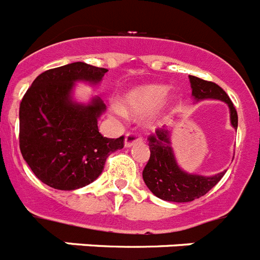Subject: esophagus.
Wrapping results in <instances>:
<instances>
[{
  "instance_id": "esophagus-1",
  "label": "esophagus",
  "mask_w": 260,
  "mask_h": 260,
  "mask_svg": "<svg viewBox=\"0 0 260 260\" xmlns=\"http://www.w3.org/2000/svg\"><path fill=\"white\" fill-rule=\"evenodd\" d=\"M142 142V137L137 133H127L125 137V147L128 148L134 146L135 143H141Z\"/></svg>"
}]
</instances>
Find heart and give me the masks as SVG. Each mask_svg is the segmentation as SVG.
Returning <instances> with one entry per match:
<instances>
[{
	"label": "heart",
	"mask_w": 260,
	"mask_h": 260,
	"mask_svg": "<svg viewBox=\"0 0 260 260\" xmlns=\"http://www.w3.org/2000/svg\"><path fill=\"white\" fill-rule=\"evenodd\" d=\"M168 93V86L161 84H147V85L137 86L130 92L126 93L123 97V106L114 105V112L118 114H123L125 112L132 113L133 115H143L152 112L161 104H171L162 101ZM163 117L160 113H154L147 119V126L150 127H157L161 125Z\"/></svg>",
	"instance_id": "b5f03b06"
}]
</instances>
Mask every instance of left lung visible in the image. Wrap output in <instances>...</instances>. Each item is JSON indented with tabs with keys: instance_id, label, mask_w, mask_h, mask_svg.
Segmentation results:
<instances>
[{
	"instance_id": "1",
	"label": "left lung",
	"mask_w": 260,
	"mask_h": 260,
	"mask_svg": "<svg viewBox=\"0 0 260 260\" xmlns=\"http://www.w3.org/2000/svg\"><path fill=\"white\" fill-rule=\"evenodd\" d=\"M192 97L196 103L203 100H219L229 106L230 123L237 130L238 114L232 100L225 90L212 81H205L196 76H189ZM150 159L143 170V180L152 193L164 201L189 203L208 193L218 183L226 171L213 176L189 174L179 166L175 156L171 130L157 128L155 135L150 137Z\"/></svg>"
}]
</instances>
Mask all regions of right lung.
Masks as SVG:
<instances>
[{"instance_id": "1", "label": "right lung", "mask_w": 260, "mask_h": 260, "mask_svg": "<svg viewBox=\"0 0 260 260\" xmlns=\"http://www.w3.org/2000/svg\"><path fill=\"white\" fill-rule=\"evenodd\" d=\"M105 68L76 61L41 73L19 106V147L35 176L48 187L75 190L101 175L106 157L123 147V137L105 138L97 121L106 106L73 99L76 83L97 85Z\"/></svg>"}]
</instances>
